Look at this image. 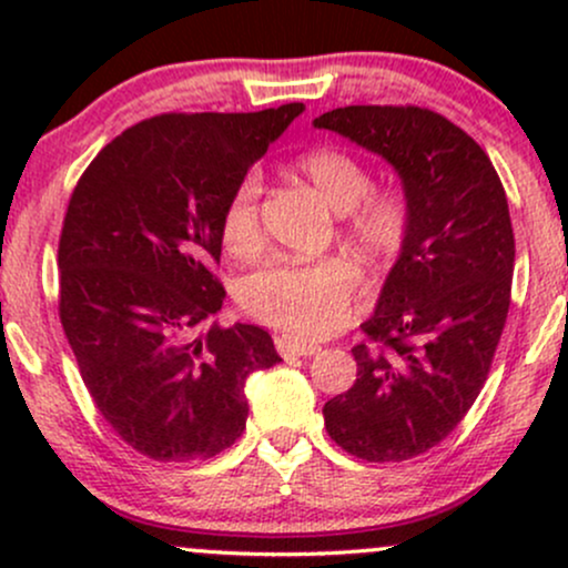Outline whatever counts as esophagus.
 Here are the masks:
<instances>
[{
	"instance_id": "1",
	"label": "esophagus",
	"mask_w": 568,
	"mask_h": 568,
	"mask_svg": "<svg viewBox=\"0 0 568 568\" xmlns=\"http://www.w3.org/2000/svg\"><path fill=\"white\" fill-rule=\"evenodd\" d=\"M275 347H277V352L283 357H296V355L310 357V355H315V352H321V347H317V344L296 342V338H291V336H277L275 338Z\"/></svg>"
}]
</instances>
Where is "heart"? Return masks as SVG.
<instances>
[{"label":"heart","instance_id":"1","mask_svg":"<svg viewBox=\"0 0 568 568\" xmlns=\"http://www.w3.org/2000/svg\"><path fill=\"white\" fill-rule=\"evenodd\" d=\"M296 171L331 211L344 213L342 234L357 256L371 266L400 256L414 224V202L406 189H374L366 162L338 146L302 154ZM262 175L247 171L221 207V240L234 256H251L262 247ZM355 288V272L338 258L315 264L275 258L240 280L237 302L253 321L312 342L336 334L349 321Z\"/></svg>","mask_w":568,"mask_h":568}]
</instances>
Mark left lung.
I'll use <instances>...</instances> for the list:
<instances>
[{
	"instance_id": "1",
	"label": "left lung",
	"mask_w": 568,
	"mask_h": 568,
	"mask_svg": "<svg viewBox=\"0 0 568 568\" xmlns=\"http://www.w3.org/2000/svg\"><path fill=\"white\" fill-rule=\"evenodd\" d=\"M382 154L414 202V224L366 342L357 379L323 406L336 446L406 462L452 435L484 389L510 310L515 237L484 149L425 106H344L315 120Z\"/></svg>"
}]
</instances>
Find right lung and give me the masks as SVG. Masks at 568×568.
Listing matches in <instances>:
<instances>
[{
  "label": "right lung",
  "mask_w": 568,
  "mask_h": 568,
  "mask_svg": "<svg viewBox=\"0 0 568 568\" xmlns=\"http://www.w3.org/2000/svg\"><path fill=\"white\" fill-rule=\"evenodd\" d=\"M304 112L158 114L109 141L71 192L58 315L106 425L154 462L216 456L243 435L245 379L280 355L256 325L194 328L224 285L221 207Z\"/></svg>",
  "instance_id": "obj_1"
}]
</instances>
